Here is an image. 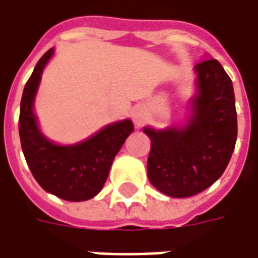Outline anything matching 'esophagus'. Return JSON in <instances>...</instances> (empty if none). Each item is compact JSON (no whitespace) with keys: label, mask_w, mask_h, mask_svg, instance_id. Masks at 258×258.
<instances>
[{"label":"esophagus","mask_w":258,"mask_h":258,"mask_svg":"<svg viewBox=\"0 0 258 258\" xmlns=\"http://www.w3.org/2000/svg\"><path fill=\"white\" fill-rule=\"evenodd\" d=\"M147 118V113H145V109L142 106H137L133 111V120L137 125H141Z\"/></svg>","instance_id":"esophagus-1"}]
</instances>
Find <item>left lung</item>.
I'll return each mask as SVG.
<instances>
[{
	"label": "left lung",
	"mask_w": 258,
	"mask_h": 258,
	"mask_svg": "<svg viewBox=\"0 0 258 258\" xmlns=\"http://www.w3.org/2000/svg\"><path fill=\"white\" fill-rule=\"evenodd\" d=\"M194 73L196 93L184 123L142 128L151 140L148 179L156 190L174 198L191 197L214 184L229 163L237 137L235 93L228 74L210 55L194 67Z\"/></svg>",
	"instance_id": "1"
}]
</instances>
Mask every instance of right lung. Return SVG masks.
Here are the masks:
<instances>
[{"label":"right lung","mask_w":258,"mask_h":258,"mask_svg":"<svg viewBox=\"0 0 258 258\" xmlns=\"http://www.w3.org/2000/svg\"><path fill=\"white\" fill-rule=\"evenodd\" d=\"M53 55L54 48H50L41 57L23 89L19 113L21 145L29 169L43 190L66 201H86L103 188L114 156L134 131V124L130 118L118 120L70 145L47 138L39 127L35 99L41 74Z\"/></svg>","instance_id":"right-lung-1"}]
</instances>
